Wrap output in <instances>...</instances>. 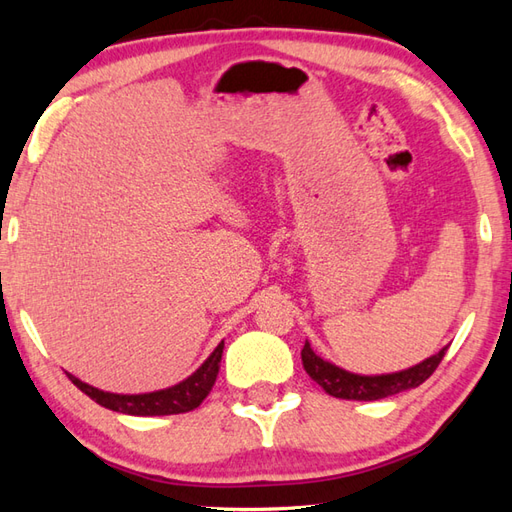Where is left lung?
<instances>
[{"mask_svg":"<svg viewBox=\"0 0 512 512\" xmlns=\"http://www.w3.org/2000/svg\"><path fill=\"white\" fill-rule=\"evenodd\" d=\"M447 347H442L438 354L424 358L422 363L413 365L409 369H402V372H391V374H376V376H365V374H354L347 372V369L325 361L319 354H314L310 343L306 341L301 350V361L303 369H306L308 376L319 383L325 394L343 400H380L387 396L400 394V391H407L422 385L440 365Z\"/></svg>","mask_w":512,"mask_h":512,"instance_id":"8db88e82","label":"left lung"}]
</instances>
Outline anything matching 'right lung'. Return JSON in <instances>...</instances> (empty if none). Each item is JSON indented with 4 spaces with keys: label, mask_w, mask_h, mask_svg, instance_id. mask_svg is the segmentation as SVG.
<instances>
[{
    "label": "right lung",
    "mask_w": 512,
    "mask_h": 512,
    "mask_svg": "<svg viewBox=\"0 0 512 512\" xmlns=\"http://www.w3.org/2000/svg\"><path fill=\"white\" fill-rule=\"evenodd\" d=\"M222 350L224 341L215 347L211 356L189 378H184L178 385H171L167 389L147 391V394H112V391L96 389L74 376L70 378L83 394H88L105 409L127 413V416H173V413L193 411L209 396V391L215 385L217 372H220Z\"/></svg>",
    "instance_id": "right-lung-1"
}]
</instances>
